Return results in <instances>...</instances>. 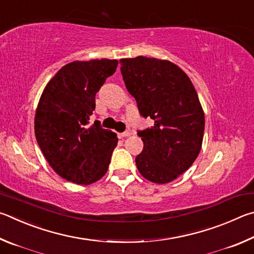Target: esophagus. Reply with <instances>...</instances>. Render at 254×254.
Segmentation results:
<instances>
[{"label": "esophagus", "instance_id": "34e87169", "mask_svg": "<svg viewBox=\"0 0 254 254\" xmlns=\"http://www.w3.org/2000/svg\"><path fill=\"white\" fill-rule=\"evenodd\" d=\"M128 136H130V132L124 131V132H120V134H118V138H124V137H128Z\"/></svg>", "mask_w": 254, "mask_h": 254}]
</instances>
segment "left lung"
I'll use <instances>...</instances> for the list:
<instances>
[{"mask_svg":"<svg viewBox=\"0 0 254 254\" xmlns=\"http://www.w3.org/2000/svg\"><path fill=\"white\" fill-rule=\"evenodd\" d=\"M119 62L140 116L154 120V126L137 131L144 141L137 168L153 183H170L192 166L202 147L205 119L196 90L170 61L136 57Z\"/></svg>","mask_w":254,"mask_h":254,"instance_id":"8db88e82","label":"left lung"}]
</instances>
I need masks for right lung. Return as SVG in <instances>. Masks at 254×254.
<instances>
[{"label":"right lung","mask_w":254,"mask_h":254,"mask_svg":"<svg viewBox=\"0 0 254 254\" xmlns=\"http://www.w3.org/2000/svg\"><path fill=\"white\" fill-rule=\"evenodd\" d=\"M117 60L73 61L58 71L40 98L34 131L40 149L58 175L75 184L104 176L117 146V135L89 119L96 93L113 75Z\"/></svg>","instance_id":"obj_1"}]
</instances>
